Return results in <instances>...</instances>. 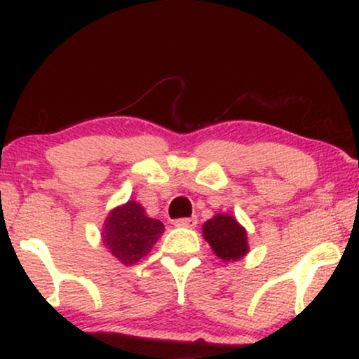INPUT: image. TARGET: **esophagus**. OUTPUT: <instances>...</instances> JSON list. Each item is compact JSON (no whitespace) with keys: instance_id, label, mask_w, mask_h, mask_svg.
I'll use <instances>...</instances> for the list:
<instances>
[{"instance_id":"1","label":"esophagus","mask_w":359,"mask_h":359,"mask_svg":"<svg viewBox=\"0 0 359 359\" xmlns=\"http://www.w3.org/2000/svg\"><path fill=\"white\" fill-rule=\"evenodd\" d=\"M174 224L179 226V228H196L197 219L196 217H180V219L174 221Z\"/></svg>"}]
</instances>
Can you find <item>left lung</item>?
Listing matches in <instances>:
<instances>
[{
  "label": "left lung",
  "mask_w": 359,
  "mask_h": 359,
  "mask_svg": "<svg viewBox=\"0 0 359 359\" xmlns=\"http://www.w3.org/2000/svg\"><path fill=\"white\" fill-rule=\"evenodd\" d=\"M204 238L209 241L214 253L224 262L240 259L248 253L246 231L238 221L228 214H217L203 226Z\"/></svg>",
  "instance_id": "left-lung-1"
}]
</instances>
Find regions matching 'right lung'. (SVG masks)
Wrapping results in <instances>:
<instances>
[{
    "label": "right lung",
    "mask_w": 359,
    "mask_h": 359,
    "mask_svg": "<svg viewBox=\"0 0 359 359\" xmlns=\"http://www.w3.org/2000/svg\"><path fill=\"white\" fill-rule=\"evenodd\" d=\"M162 221L148 217L142 205L130 201L109 214L102 238L104 245L119 262L133 265L150 253L151 246L162 236Z\"/></svg>",
    "instance_id": "right-lung-1"
}]
</instances>
